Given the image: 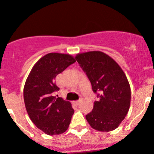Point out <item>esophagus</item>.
<instances>
[{"mask_svg": "<svg viewBox=\"0 0 154 154\" xmlns=\"http://www.w3.org/2000/svg\"><path fill=\"white\" fill-rule=\"evenodd\" d=\"M81 102V100L80 99H79V100H77V101H74V104H75V105H79L80 104V103Z\"/></svg>", "mask_w": 154, "mask_h": 154, "instance_id": "esophagus-1", "label": "esophagus"}]
</instances>
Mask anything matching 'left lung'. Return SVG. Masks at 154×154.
<instances>
[{
	"label": "left lung",
	"instance_id": "1",
	"mask_svg": "<svg viewBox=\"0 0 154 154\" xmlns=\"http://www.w3.org/2000/svg\"><path fill=\"white\" fill-rule=\"evenodd\" d=\"M75 59L98 98L93 110L85 116L86 120L97 131L116 129L129 109L131 89L126 74L112 58L102 52L78 54Z\"/></svg>",
	"mask_w": 154,
	"mask_h": 154
}]
</instances>
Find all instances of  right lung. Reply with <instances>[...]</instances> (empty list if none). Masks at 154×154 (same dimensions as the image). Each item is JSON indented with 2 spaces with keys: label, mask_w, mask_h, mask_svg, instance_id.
Wrapping results in <instances>:
<instances>
[{
  "label": "right lung",
  "mask_w": 154,
  "mask_h": 154,
  "mask_svg": "<svg viewBox=\"0 0 154 154\" xmlns=\"http://www.w3.org/2000/svg\"><path fill=\"white\" fill-rule=\"evenodd\" d=\"M75 61L67 54H47L33 66L25 82L23 96L28 116L48 135L62 134L70 124L74 109L70 102L55 96L60 90L55 77Z\"/></svg>",
  "instance_id": "obj_1"
}]
</instances>
